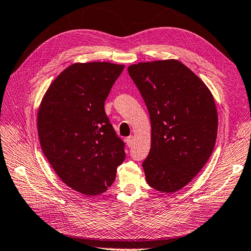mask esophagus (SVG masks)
<instances>
[{
    "label": "esophagus",
    "instance_id": "34e87169",
    "mask_svg": "<svg viewBox=\"0 0 251 251\" xmlns=\"http://www.w3.org/2000/svg\"><path fill=\"white\" fill-rule=\"evenodd\" d=\"M133 143H134V137H133V135H130V137H128L126 139V144H127L128 147H132Z\"/></svg>",
    "mask_w": 251,
    "mask_h": 251
}]
</instances>
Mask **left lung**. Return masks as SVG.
I'll use <instances>...</instances> for the list:
<instances>
[{"label":"left lung","instance_id":"8db88e82","mask_svg":"<svg viewBox=\"0 0 251 251\" xmlns=\"http://www.w3.org/2000/svg\"><path fill=\"white\" fill-rule=\"evenodd\" d=\"M151 123V148L143 162L150 187L176 192L204 167L214 148L218 112L210 90L176 60L128 67Z\"/></svg>","mask_w":251,"mask_h":251}]
</instances>
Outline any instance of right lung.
Segmentation results:
<instances>
[{
    "label": "right lung",
    "instance_id": "1",
    "mask_svg": "<svg viewBox=\"0 0 251 251\" xmlns=\"http://www.w3.org/2000/svg\"><path fill=\"white\" fill-rule=\"evenodd\" d=\"M124 65L75 63L56 76L38 111L43 152L61 180L85 196L105 192L125 160L124 142L104 109Z\"/></svg>",
    "mask_w": 251,
    "mask_h": 251
}]
</instances>
